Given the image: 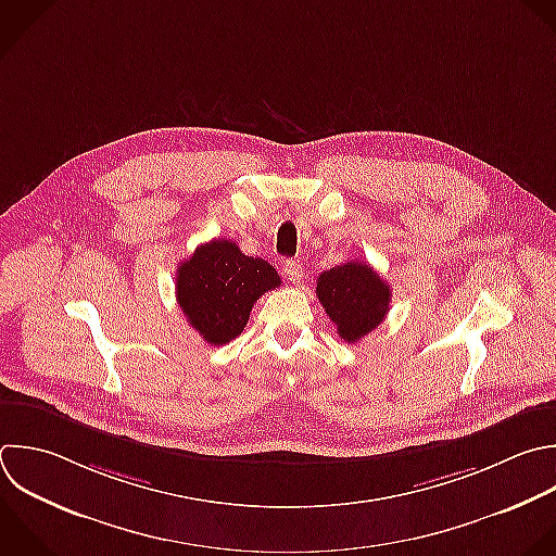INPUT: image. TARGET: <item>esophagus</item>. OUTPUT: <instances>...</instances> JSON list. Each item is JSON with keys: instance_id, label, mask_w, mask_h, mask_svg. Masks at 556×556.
<instances>
[{"instance_id": "obj_1", "label": "esophagus", "mask_w": 556, "mask_h": 556, "mask_svg": "<svg viewBox=\"0 0 556 556\" xmlns=\"http://www.w3.org/2000/svg\"><path fill=\"white\" fill-rule=\"evenodd\" d=\"M282 271H285L287 280H289V282H293V285L302 282V278H304V271H302L300 261H293V258H289V261L282 265Z\"/></svg>"}]
</instances>
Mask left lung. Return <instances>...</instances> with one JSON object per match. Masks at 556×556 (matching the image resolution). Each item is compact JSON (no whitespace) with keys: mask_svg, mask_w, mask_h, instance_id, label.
<instances>
[{"mask_svg":"<svg viewBox=\"0 0 556 556\" xmlns=\"http://www.w3.org/2000/svg\"><path fill=\"white\" fill-rule=\"evenodd\" d=\"M321 306L343 341L356 343L376 330L391 304L389 285L367 263L350 261L317 278L315 289Z\"/></svg>","mask_w":556,"mask_h":556,"instance_id":"left-lung-1","label":"left lung"}]
</instances>
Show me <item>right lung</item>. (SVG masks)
<instances>
[{
	"label": "right lung",
	"instance_id": "right-lung-1",
	"mask_svg": "<svg viewBox=\"0 0 556 556\" xmlns=\"http://www.w3.org/2000/svg\"><path fill=\"white\" fill-rule=\"evenodd\" d=\"M280 287L278 271L245 256L235 241L200 245L176 271V298L187 321L211 345H224L248 326L254 302Z\"/></svg>",
	"mask_w": 556,
	"mask_h": 556
}]
</instances>
